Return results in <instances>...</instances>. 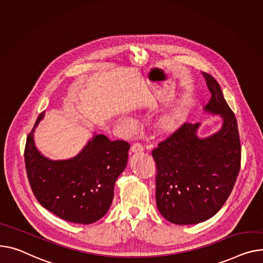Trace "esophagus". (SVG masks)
<instances>
[{
    "label": "esophagus",
    "instance_id": "esophagus-1",
    "mask_svg": "<svg viewBox=\"0 0 263 263\" xmlns=\"http://www.w3.org/2000/svg\"><path fill=\"white\" fill-rule=\"evenodd\" d=\"M131 153H141L144 151V147L141 144H133L130 149Z\"/></svg>",
    "mask_w": 263,
    "mask_h": 263
}]
</instances>
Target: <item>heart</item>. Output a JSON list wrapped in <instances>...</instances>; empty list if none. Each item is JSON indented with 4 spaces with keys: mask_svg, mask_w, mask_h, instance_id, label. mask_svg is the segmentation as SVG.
Listing matches in <instances>:
<instances>
[{
    "mask_svg": "<svg viewBox=\"0 0 263 263\" xmlns=\"http://www.w3.org/2000/svg\"><path fill=\"white\" fill-rule=\"evenodd\" d=\"M122 122L128 127H131L133 122L129 118L122 119ZM184 118L181 114H168L162 116L159 120H157V131L161 134L169 136L179 131L181 126L183 125Z\"/></svg>",
    "mask_w": 263,
    "mask_h": 263,
    "instance_id": "heart-1",
    "label": "heart"
}]
</instances>
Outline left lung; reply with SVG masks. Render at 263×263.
Returning <instances> with one entry per match:
<instances>
[{
    "label": "left lung",
    "instance_id": "left-lung-1",
    "mask_svg": "<svg viewBox=\"0 0 263 263\" xmlns=\"http://www.w3.org/2000/svg\"><path fill=\"white\" fill-rule=\"evenodd\" d=\"M202 74L212 93L204 111L219 115L222 127L199 137L201 124L186 122L152 151L157 169V209L178 225L198 224L214 217L230 197L240 170L237 119L217 80Z\"/></svg>",
    "mask_w": 263,
    "mask_h": 263
}]
</instances>
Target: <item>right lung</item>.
Instances as JSON below:
<instances>
[{"label": "right lung", "mask_w": 263, "mask_h": 263, "mask_svg": "<svg viewBox=\"0 0 263 263\" xmlns=\"http://www.w3.org/2000/svg\"><path fill=\"white\" fill-rule=\"evenodd\" d=\"M37 118L28 134L24 152L27 178L38 202L50 213L72 223L91 224L109 211L114 186L128 163L129 143L110 141L94 133L72 159L52 161L34 145L33 132L43 119Z\"/></svg>", "instance_id": "add662e5"}]
</instances>
